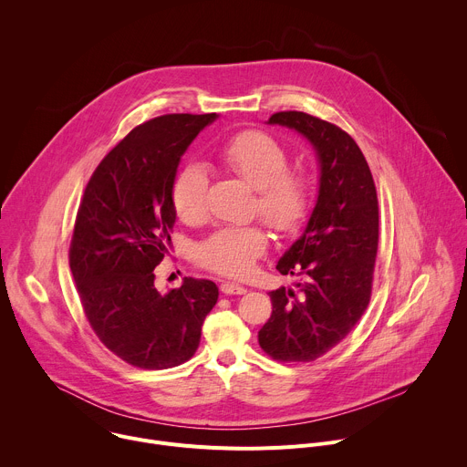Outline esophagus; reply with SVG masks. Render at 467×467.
<instances>
[{"label":"esophagus","instance_id":"esophagus-1","mask_svg":"<svg viewBox=\"0 0 467 467\" xmlns=\"http://www.w3.org/2000/svg\"><path fill=\"white\" fill-rule=\"evenodd\" d=\"M220 288H222V292L227 294V296H242V294L247 292V288H244V286H240V285H234V283H223Z\"/></svg>","mask_w":467,"mask_h":467}]
</instances>
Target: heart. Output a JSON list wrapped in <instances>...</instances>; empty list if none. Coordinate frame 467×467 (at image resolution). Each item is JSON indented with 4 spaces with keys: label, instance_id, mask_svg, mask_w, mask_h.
<instances>
[{
    "label": "heart",
    "instance_id": "b5f03b06",
    "mask_svg": "<svg viewBox=\"0 0 467 467\" xmlns=\"http://www.w3.org/2000/svg\"><path fill=\"white\" fill-rule=\"evenodd\" d=\"M223 166L256 190V211L274 229L294 231L310 205V181L305 171L288 168V151L262 130H242L218 150ZM207 171L186 164L175 177L171 202L182 222L203 220L207 213ZM268 245L258 225L223 227L197 247V260L207 270L229 277H245Z\"/></svg>",
    "mask_w": 467,
    "mask_h": 467
}]
</instances>
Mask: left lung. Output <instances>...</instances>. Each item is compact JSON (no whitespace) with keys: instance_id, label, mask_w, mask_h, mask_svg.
<instances>
[{"instance_id":"left-lung-1","label":"left lung","mask_w":467,"mask_h":467,"mask_svg":"<svg viewBox=\"0 0 467 467\" xmlns=\"http://www.w3.org/2000/svg\"><path fill=\"white\" fill-rule=\"evenodd\" d=\"M268 123L303 135L317 159V199L303 234L279 258L297 290L270 292L272 316L258 344L281 362H312L340 344L362 317L379 245V202L369 166L340 127L306 112H275Z\"/></svg>"}]
</instances>
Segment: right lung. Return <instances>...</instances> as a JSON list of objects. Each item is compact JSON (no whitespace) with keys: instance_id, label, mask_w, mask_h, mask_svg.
Masks as SVG:
<instances>
[{"instance_id":"obj_1","label":"right lung","mask_w":467,"mask_h":467,"mask_svg":"<svg viewBox=\"0 0 467 467\" xmlns=\"http://www.w3.org/2000/svg\"><path fill=\"white\" fill-rule=\"evenodd\" d=\"M218 114H166L132 129L99 162L78 211L70 270L96 337L142 369L193 357L218 286L186 277L161 294V264L175 225L171 188L181 157Z\"/></svg>"}]
</instances>
